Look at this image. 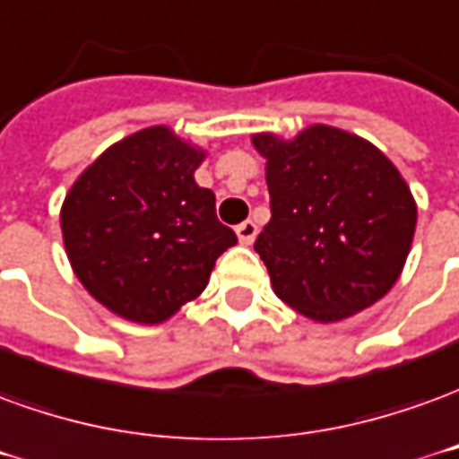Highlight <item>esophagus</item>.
I'll use <instances>...</instances> for the list:
<instances>
[{"label": "esophagus", "instance_id": "obj_1", "mask_svg": "<svg viewBox=\"0 0 459 459\" xmlns=\"http://www.w3.org/2000/svg\"><path fill=\"white\" fill-rule=\"evenodd\" d=\"M237 237H239L242 245H252L256 237V224L252 220H245L242 224H237Z\"/></svg>", "mask_w": 459, "mask_h": 459}]
</instances>
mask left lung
Masks as SVG:
<instances>
[{"label":"left lung","mask_w":459,"mask_h":459,"mask_svg":"<svg viewBox=\"0 0 459 459\" xmlns=\"http://www.w3.org/2000/svg\"><path fill=\"white\" fill-rule=\"evenodd\" d=\"M266 158L272 220L255 242L274 294L328 324L359 314L398 281L418 207L383 152L331 126L294 141L252 138Z\"/></svg>","instance_id":"1"}]
</instances>
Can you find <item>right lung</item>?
<instances>
[{
	"instance_id": "right-lung-1",
	"label": "right lung",
	"mask_w": 459,
	"mask_h": 459,
	"mask_svg": "<svg viewBox=\"0 0 459 459\" xmlns=\"http://www.w3.org/2000/svg\"><path fill=\"white\" fill-rule=\"evenodd\" d=\"M204 152L170 128L123 138L81 172L61 207L68 262L89 294L135 324H160L200 297L237 235L195 183Z\"/></svg>"
}]
</instances>
